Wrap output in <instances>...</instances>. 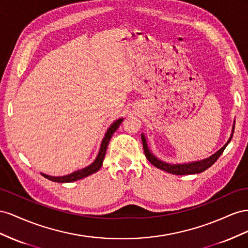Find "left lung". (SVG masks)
<instances>
[{
    "mask_svg": "<svg viewBox=\"0 0 248 248\" xmlns=\"http://www.w3.org/2000/svg\"><path fill=\"white\" fill-rule=\"evenodd\" d=\"M234 129H235V125H232V133H234ZM232 136H231L230 140L228 141V143H226L222 148H220V150H219L217 153H215L213 155H211L210 158H207V159H204L202 161H199V162H193V163H188V164H168V163H165V162H163V161H160L159 159L155 157V155L150 152V150H148L147 144H146V140L143 135H141V140H142L145 157L154 166H155L157 168H160L164 171H167L169 173L184 175V174H194V173L202 172L206 170V169H208L209 167L213 165L217 161V159L220 157L221 154L223 153L226 145L230 143Z\"/></svg>",
    "mask_w": 248,
    "mask_h": 248,
    "instance_id": "left-lung-1",
    "label": "left lung"
}]
</instances>
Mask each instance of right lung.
Returning a JSON list of instances; mask_svg holds the SVG:
<instances>
[{
    "label": "right lung",
    "mask_w": 248,
    "mask_h": 248,
    "mask_svg": "<svg viewBox=\"0 0 248 248\" xmlns=\"http://www.w3.org/2000/svg\"><path fill=\"white\" fill-rule=\"evenodd\" d=\"M122 123H123V118H120V119L116 120L115 123H113V124L110 126L109 130L107 131V133H106L105 138L103 139V142H102V145H101V150H100V153H98V155H97L95 161L93 162V164L89 165L88 167L84 168V169H81V170H78L76 172L70 173L68 175H64V176H49V175H46L44 173H41V174L44 175L45 178H46L47 180H51L53 182L70 183V182H75V181H78V180H81V179L85 178V176H88L90 174L96 172L98 169H100L102 167V165H103V161H104V158H105L106 151H107L109 141H110L112 135L118 129V126L120 125V124H122Z\"/></svg>",
    "instance_id": "obj_1"
}]
</instances>
